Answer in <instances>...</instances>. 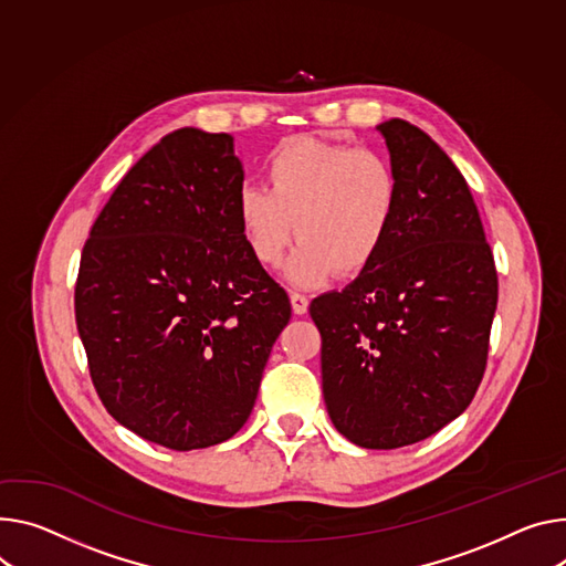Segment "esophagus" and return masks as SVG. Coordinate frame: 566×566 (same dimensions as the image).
I'll use <instances>...</instances> for the list:
<instances>
[{
  "instance_id": "1",
  "label": "esophagus",
  "mask_w": 566,
  "mask_h": 566,
  "mask_svg": "<svg viewBox=\"0 0 566 566\" xmlns=\"http://www.w3.org/2000/svg\"><path fill=\"white\" fill-rule=\"evenodd\" d=\"M291 306H293V314L302 316L306 314V310H310V300H306V295L302 293H291Z\"/></svg>"
}]
</instances>
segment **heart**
<instances>
[{"instance_id": "heart-1", "label": "heart", "mask_w": 566, "mask_h": 566, "mask_svg": "<svg viewBox=\"0 0 566 566\" xmlns=\"http://www.w3.org/2000/svg\"><path fill=\"white\" fill-rule=\"evenodd\" d=\"M266 187L237 193L241 237L266 269L282 264L295 234L289 280L314 286L366 271L381 252L401 202L390 160L377 150L332 144L318 137L282 142L264 165Z\"/></svg>"}]
</instances>
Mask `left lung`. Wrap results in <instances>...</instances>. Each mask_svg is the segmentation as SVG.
I'll list each match as a JSON object with an SVG mask.
<instances>
[{
	"label": "left lung",
	"mask_w": 566,
	"mask_h": 566,
	"mask_svg": "<svg viewBox=\"0 0 566 566\" xmlns=\"http://www.w3.org/2000/svg\"><path fill=\"white\" fill-rule=\"evenodd\" d=\"M401 185L377 260L310 314L327 413L349 442L397 449L455 420L488 366L499 280L472 191L418 126H377Z\"/></svg>",
	"instance_id": "8db88e82"
}]
</instances>
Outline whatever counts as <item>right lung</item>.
Listing matches in <instances>:
<instances>
[{"mask_svg":"<svg viewBox=\"0 0 566 566\" xmlns=\"http://www.w3.org/2000/svg\"><path fill=\"white\" fill-rule=\"evenodd\" d=\"M228 133L180 128L122 178L83 245L74 291L90 377L139 438L191 451L248 420L286 291L250 254Z\"/></svg>","mask_w":566,"mask_h":566,"instance_id":"1","label":"right lung"}]
</instances>
